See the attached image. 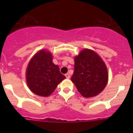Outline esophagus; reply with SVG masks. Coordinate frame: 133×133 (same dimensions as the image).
I'll return each mask as SVG.
<instances>
[{
	"label": "esophagus",
	"instance_id": "1",
	"mask_svg": "<svg viewBox=\"0 0 133 133\" xmlns=\"http://www.w3.org/2000/svg\"><path fill=\"white\" fill-rule=\"evenodd\" d=\"M65 77L66 78H70V75L69 73H66L65 75Z\"/></svg>",
	"mask_w": 133,
	"mask_h": 133
}]
</instances>
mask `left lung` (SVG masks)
Instances as JSON below:
<instances>
[{"label":"left lung","mask_w":133,"mask_h":133,"mask_svg":"<svg viewBox=\"0 0 133 133\" xmlns=\"http://www.w3.org/2000/svg\"><path fill=\"white\" fill-rule=\"evenodd\" d=\"M71 80L83 97H92L106 87L107 69L96 52L84 49L75 58V70Z\"/></svg>","instance_id":"1"}]
</instances>
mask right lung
Instances as JSON below:
<instances>
[{"label":"right lung","mask_w":133,"mask_h":133,"mask_svg":"<svg viewBox=\"0 0 133 133\" xmlns=\"http://www.w3.org/2000/svg\"><path fill=\"white\" fill-rule=\"evenodd\" d=\"M26 77L32 92L43 97L51 95L60 82L66 78L60 72L58 66L52 63V55L44 50H40L32 58Z\"/></svg>","instance_id":"add662e5"}]
</instances>
